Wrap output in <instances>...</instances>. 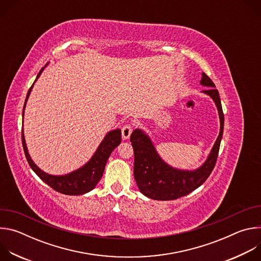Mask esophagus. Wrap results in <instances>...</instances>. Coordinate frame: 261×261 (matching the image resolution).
Wrapping results in <instances>:
<instances>
[{"label":"esophagus","instance_id":"obj_1","mask_svg":"<svg viewBox=\"0 0 261 261\" xmlns=\"http://www.w3.org/2000/svg\"><path fill=\"white\" fill-rule=\"evenodd\" d=\"M132 133V127L130 125H125L122 128V136L123 139H128Z\"/></svg>","mask_w":261,"mask_h":261}]
</instances>
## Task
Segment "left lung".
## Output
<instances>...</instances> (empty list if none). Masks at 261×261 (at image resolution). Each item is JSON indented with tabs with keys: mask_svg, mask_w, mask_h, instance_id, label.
Returning <instances> with one entry per match:
<instances>
[{
	"mask_svg": "<svg viewBox=\"0 0 261 261\" xmlns=\"http://www.w3.org/2000/svg\"><path fill=\"white\" fill-rule=\"evenodd\" d=\"M200 85L210 88L202 93L215 102L220 120V131L206 160L199 167L192 170L173 167L160 157L151 137L145 131L137 128L131 134L130 141L134 151V178L139 191L148 198L173 200L187 195L200 187L215 167L224 128V115L219 92L205 73H202Z\"/></svg>",
	"mask_w": 261,
	"mask_h": 261,
	"instance_id": "8db88e82",
	"label": "left lung"
}]
</instances>
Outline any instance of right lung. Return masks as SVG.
Returning a JSON list of instances; mask_svg holds the SVG:
<instances>
[{
    "instance_id": "right-lung-1",
    "label": "right lung",
    "mask_w": 261,
    "mask_h": 261,
    "mask_svg": "<svg viewBox=\"0 0 261 261\" xmlns=\"http://www.w3.org/2000/svg\"><path fill=\"white\" fill-rule=\"evenodd\" d=\"M48 64L49 63H47L45 65V67H43L40 70L34 84L32 85V87L30 88V90L28 92V95H27V98L24 101V105H23V109H22V120H23V116H24V108H25L28 99L30 97V94L33 90V87H34L35 83L37 82V80L40 77L41 73L47 67ZM21 139H22V146H23L24 155H25V158H27L31 168L45 184H47L49 187H51L54 190H56L62 194L83 195V194H86V193L92 191L96 187L99 180L101 179L103 172H104L106 162H107L110 154L113 153V151L122 141V132H121V129H115V130H111L109 132H107V134L104 136L103 140L100 142L99 146L97 147L96 152L93 154L91 159L85 165L77 168L76 170H73L69 173L60 174V175L47 173L35 164V162L32 160V158L29 154V151H28L25 139H24V134H23V129L21 132Z\"/></svg>"
}]
</instances>
